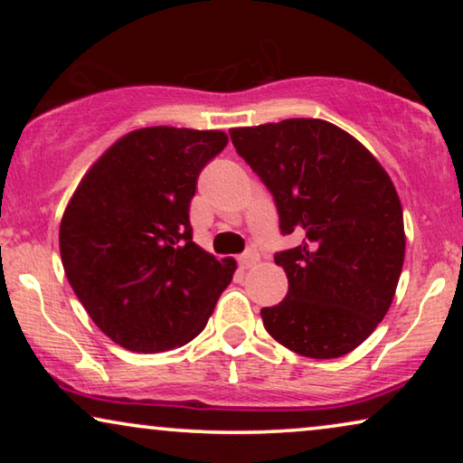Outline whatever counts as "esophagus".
Wrapping results in <instances>:
<instances>
[{
  "instance_id": "34e87169",
  "label": "esophagus",
  "mask_w": 463,
  "mask_h": 463,
  "mask_svg": "<svg viewBox=\"0 0 463 463\" xmlns=\"http://www.w3.org/2000/svg\"><path fill=\"white\" fill-rule=\"evenodd\" d=\"M259 261V252L255 250V249H249L246 252H242V255L238 257V263L242 265L244 269H249V268H252V265H255Z\"/></svg>"
}]
</instances>
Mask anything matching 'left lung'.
I'll return each mask as SVG.
<instances>
[{
    "label": "left lung",
    "instance_id": "8db88e82",
    "mask_svg": "<svg viewBox=\"0 0 463 463\" xmlns=\"http://www.w3.org/2000/svg\"><path fill=\"white\" fill-rule=\"evenodd\" d=\"M230 137L274 198L282 236L301 238L274 255L288 293L261 309L265 331L301 356H344L383 320L402 271V206L388 173L325 119L233 128Z\"/></svg>",
    "mask_w": 463,
    "mask_h": 463
}]
</instances>
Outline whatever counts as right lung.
Returning <instances> with one entry per match:
<instances>
[{
    "mask_svg": "<svg viewBox=\"0 0 463 463\" xmlns=\"http://www.w3.org/2000/svg\"><path fill=\"white\" fill-rule=\"evenodd\" d=\"M221 130L151 126L109 147L61 221L67 280L100 331L130 352H166L204 331L236 261L194 244L189 202Z\"/></svg>",
    "mask_w": 463,
    "mask_h": 463,
    "instance_id": "right-lung-1",
    "label": "right lung"
}]
</instances>
